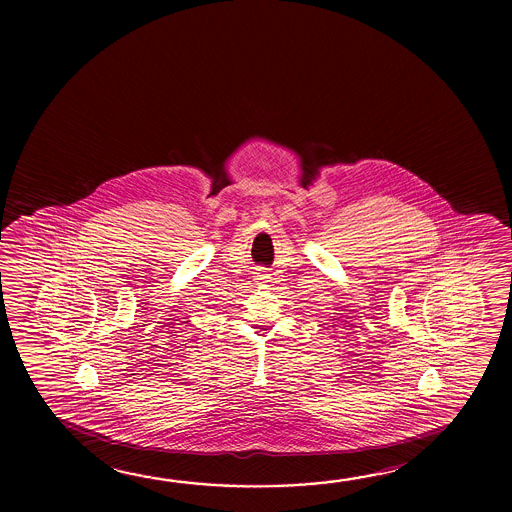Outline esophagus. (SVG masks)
<instances>
[{
	"label": "esophagus",
	"mask_w": 512,
	"mask_h": 512,
	"mask_svg": "<svg viewBox=\"0 0 512 512\" xmlns=\"http://www.w3.org/2000/svg\"><path fill=\"white\" fill-rule=\"evenodd\" d=\"M266 278H269L266 271H260V273H257V280H259V282H266Z\"/></svg>",
	"instance_id": "esophagus-1"
}]
</instances>
